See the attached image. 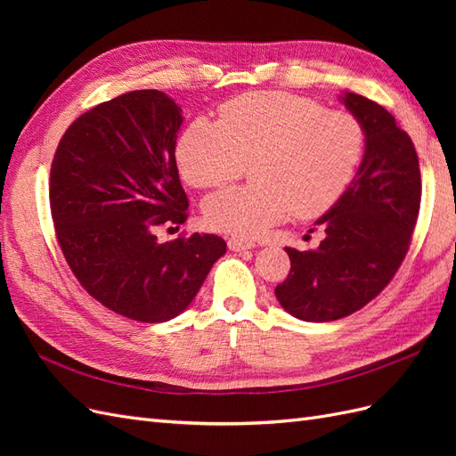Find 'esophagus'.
<instances>
[{
  "label": "esophagus",
  "mask_w": 456,
  "mask_h": 456,
  "mask_svg": "<svg viewBox=\"0 0 456 456\" xmlns=\"http://www.w3.org/2000/svg\"><path fill=\"white\" fill-rule=\"evenodd\" d=\"M251 247H255V243H251V241H245V240H240V238H230L228 240V249L230 251L240 253V251L251 249Z\"/></svg>",
  "instance_id": "34e87169"
}]
</instances>
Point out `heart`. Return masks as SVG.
I'll return each instance as SVG.
<instances>
[{"label": "heart", "mask_w": 456, "mask_h": 456, "mask_svg": "<svg viewBox=\"0 0 456 456\" xmlns=\"http://www.w3.org/2000/svg\"><path fill=\"white\" fill-rule=\"evenodd\" d=\"M365 151V127L350 112L291 93H247L226 102L218 126L190 123L176 146L184 181L200 190L236 181L249 163L253 184L205 200V223L255 238L293 213L314 218L348 190Z\"/></svg>", "instance_id": "heart-1"}]
</instances>
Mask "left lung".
I'll return each mask as SVG.
<instances>
[{
    "mask_svg": "<svg viewBox=\"0 0 456 456\" xmlns=\"http://www.w3.org/2000/svg\"><path fill=\"white\" fill-rule=\"evenodd\" d=\"M342 101L365 127L363 161L342 198L317 220L325 230L320 247H285L291 270L275 287L280 305L305 322H335L377 298L402 266L420 209L411 136L365 96L346 93Z\"/></svg>",
    "mask_w": 456,
    "mask_h": 456,
    "instance_id": "1",
    "label": "left lung"
}]
</instances>
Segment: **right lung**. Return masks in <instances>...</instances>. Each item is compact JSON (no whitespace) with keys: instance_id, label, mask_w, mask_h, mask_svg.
Segmentation results:
<instances>
[{"instance_id":"obj_1","label":"right lung","mask_w":456,"mask_h":456,"mask_svg":"<svg viewBox=\"0 0 456 456\" xmlns=\"http://www.w3.org/2000/svg\"><path fill=\"white\" fill-rule=\"evenodd\" d=\"M181 123L161 91L119 94L74 119L51 163V216L68 266L94 300L134 322L186 310L226 253L213 233L156 238L188 218L175 159Z\"/></svg>"}]
</instances>
